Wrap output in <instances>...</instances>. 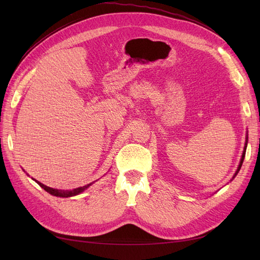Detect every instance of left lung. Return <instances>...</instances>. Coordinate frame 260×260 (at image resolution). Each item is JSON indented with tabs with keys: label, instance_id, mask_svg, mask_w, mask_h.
<instances>
[{
	"label": "left lung",
	"instance_id": "8db88e82",
	"mask_svg": "<svg viewBox=\"0 0 260 260\" xmlns=\"http://www.w3.org/2000/svg\"><path fill=\"white\" fill-rule=\"evenodd\" d=\"M247 140H248V137L246 136V142H245V146H244V151H243V154H242V158H241V161H240V165H239V167H238V170L235 171V174H234V176H233V178H232V180L235 178V176L238 175V172L240 171V169H241V167H242V164H243V160H244V157H245V152H246V147H247Z\"/></svg>",
	"mask_w": 260,
	"mask_h": 260
}]
</instances>
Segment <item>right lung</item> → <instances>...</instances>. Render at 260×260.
I'll return each instance as SVG.
<instances>
[{"instance_id":"add662e5","label":"right lung","mask_w":260,"mask_h":260,"mask_svg":"<svg viewBox=\"0 0 260 260\" xmlns=\"http://www.w3.org/2000/svg\"><path fill=\"white\" fill-rule=\"evenodd\" d=\"M35 180V179H34ZM36 182L40 185L42 188H44V190L46 191V192H49L50 194H52V195H54V196H58V198H70V196H75V195H78V194H80V193H82L85 188H88L92 183H89V184H86V185H84V186H80V187H77V188H74V190H58V188H53V187H50V186H46V185H44L43 183H41V182H39V181H37V180H35Z\"/></svg>"}]
</instances>
